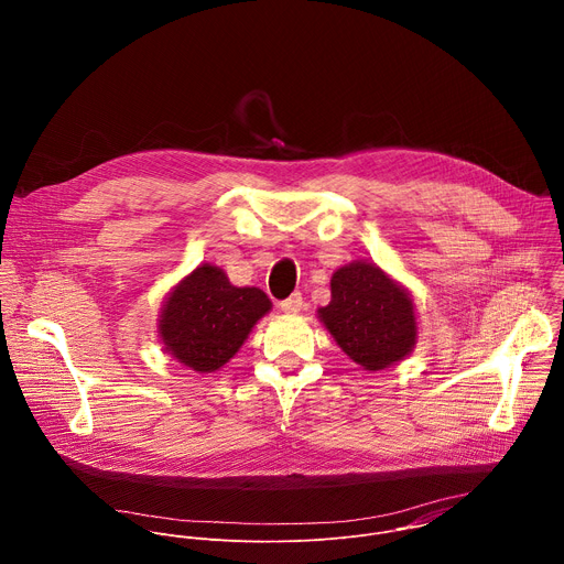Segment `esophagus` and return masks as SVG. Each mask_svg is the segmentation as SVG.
I'll use <instances>...</instances> for the list:
<instances>
[{"label":"esophagus","mask_w":564,"mask_h":564,"mask_svg":"<svg viewBox=\"0 0 564 564\" xmlns=\"http://www.w3.org/2000/svg\"><path fill=\"white\" fill-rule=\"evenodd\" d=\"M279 305H281V310H283L285 314H296V312H301V307H303V296H301V292H294L292 296H288V299L281 301Z\"/></svg>","instance_id":"esophagus-1"}]
</instances>
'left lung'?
<instances>
[{
    "mask_svg": "<svg viewBox=\"0 0 564 564\" xmlns=\"http://www.w3.org/2000/svg\"><path fill=\"white\" fill-rule=\"evenodd\" d=\"M316 316L368 372L404 361L417 344L413 294L372 261L341 265L330 279V303L318 307Z\"/></svg>",
    "mask_w": 564,
    "mask_h": 564,
    "instance_id": "left-lung-1",
    "label": "left lung"
}]
</instances>
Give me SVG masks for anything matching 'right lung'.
Listing matches in <instances>:
<instances>
[{
	"label": "right lung",
	"mask_w": 564,
	"mask_h": 564,
	"mask_svg": "<svg viewBox=\"0 0 564 564\" xmlns=\"http://www.w3.org/2000/svg\"><path fill=\"white\" fill-rule=\"evenodd\" d=\"M272 310L259 288H236L212 263H200L167 294L158 314L165 352L196 372L220 370Z\"/></svg>",
	"instance_id": "1"
}]
</instances>
